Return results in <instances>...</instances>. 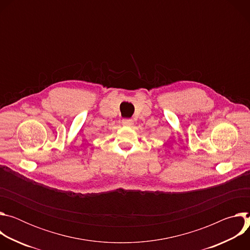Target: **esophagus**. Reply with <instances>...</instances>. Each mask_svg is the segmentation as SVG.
I'll return each instance as SVG.
<instances>
[{
    "mask_svg": "<svg viewBox=\"0 0 250 250\" xmlns=\"http://www.w3.org/2000/svg\"><path fill=\"white\" fill-rule=\"evenodd\" d=\"M123 125H128V126H130V125H133V122H132L131 119H124V120H123Z\"/></svg>",
    "mask_w": 250,
    "mask_h": 250,
    "instance_id": "34e87169",
    "label": "esophagus"
}]
</instances>
